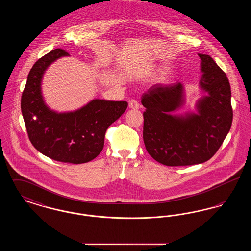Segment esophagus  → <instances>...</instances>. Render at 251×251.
<instances>
[{
  "mask_svg": "<svg viewBox=\"0 0 251 251\" xmlns=\"http://www.w3.org/2000/svg\"><path fill=\"white\" fill-rule=\"evenodd\" d=\"M129 107L131 108V109L136 110V109L139 108V103H138V101L135 100H131L129 101Z\"/></svg>",
  "mask_w": 251,
  "mask_h": 251,
  "instance_id": "obj_1",
  "label": "esophagus"
}]
</instances>
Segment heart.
<instances>
[{
  "mask_svg": "<svg viewBox=\"0 0 251 251\" xmlns=\"http://www.w3.org/2000/svg\"><path fill=\"white\" fill-rule=\"evenodd\" d=\"M152 71H153V69H150V70L147 72V74H151ZM171 76H172L171 71L167 69V70H166L165 72L162 73V75H161V81H162V82H168V81L170 80Z\"/></svg>",
  "mask_w": 251,
  "mask_h": 251,
  "instance_id": "b5f03b06",
  "label": "heart"
}]
</instances>
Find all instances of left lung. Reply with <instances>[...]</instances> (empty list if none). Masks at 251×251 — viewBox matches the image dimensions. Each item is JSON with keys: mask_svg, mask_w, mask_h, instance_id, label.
<instances>
[{"mask_svg": "<svg viewBox=\"0 0 251 251\" xmlns=\"http://www.w3.org/2000/svg\"><path fill=\"white\" fill-rule=\"evenodd\" d=\"M204 95L197 113L173 115L185 102L184 86H151L142 96L143 139L147 151L168 167L201 164L215 155L232 122L231 91L226 73L207 54L199 53Z\"/></svg>", "mask_w": 251, "mask_h": 251, "instance_id": "1", "label": "left lung"}]
</instances>
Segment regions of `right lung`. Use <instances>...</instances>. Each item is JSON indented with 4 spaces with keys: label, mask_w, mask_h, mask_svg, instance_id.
<instances>
[{
    "label": "right lung",
    "mask_w": 251,
    "mask_h": 251,
    "mask_svg": "<svg viewBox=\"0 0 251 251\" xmlns=\"http://www.w3.org/2000/svg\"><path fill=\"white\" fill-rule=\"evenodd\" d=\"M69 55L63 49H55L36 61L28 74L21 107L29 139L36 150L52 160L78 165L100 153L105 131L128 103L95 99L72 112L51 110L42 95V78L50 65Z\"/></svg>",
    "instance_id": "right-lung-1"
}]
</instances>
